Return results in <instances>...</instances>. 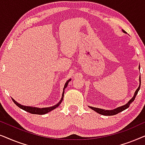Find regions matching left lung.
Instances as JSON below:
<instances>
[{
	"label": "left lung",
	"mask_w": 145,
	"mask_h": 145,
	"mask_svg": "<svg viewBox=\"0 0 145 145\" xmlns=\"http://www.w3.org/2000/svg\"><path fill=\"white\" fill-rule=\"evenodd\" d=\"M123 30V32H125V33H126V32H125V30ZM139 82H140V85L139 86H138V88H137V89L136 90V91L135 92V94H134V96H133L132 99H131L130 101H129L128 103L127 104H125V105H123L121 106V107H119L116 108V109H113V110H105V109H99V108H96V107H90V106H89V107L91 108V109L93 110V111H95L97 112V113H99V114L101 115H107V116H111V115H116L117 113H120V112L124 111L125 109H127L129 107V105H130V104L132 103V102L134 101L135 99V97L137 95L138 91L140 89V76L139 78Z\"/></svg>",
	"instance_id": "1"
}]
</instances>
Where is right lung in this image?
Segmentation results:
<instances>
[{
  "label": "right lung",
  "mask_w": 145,
  "mask_h": 145,
  "mask_svg": "<svg viewBox=\"0 0 145 145\" xmlns=\"http://www.w3.org/2000/svg\"><path fill=\"white\" fill-rule=\"evenodd\" d=\"M70 80H69L68 81H67L66 83L65 84L64 88H63V91L62 93V97H61L60 101H59V102H58L56 105H55L54 106H52V107H45V108H38V107H30V106H24V105H21V104H20V103H18V102H16L14 99H12H12L13 102H14V103L16 104V105L18 106V107H20V109L24 110V111L28 112V113H32V114L44 115V114H46V113H48V112H50V111H52V110H54V109H55L56 108H57L59 105H60V103H61V101H63V95H64V89L66 88V87L67 86L68 83Z\"/></svg>",
  "instance_id": "1"
}]
</instances>
